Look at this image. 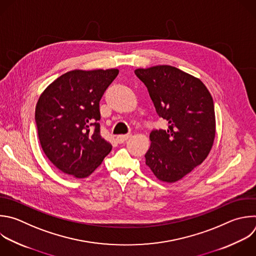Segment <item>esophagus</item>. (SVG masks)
Segmentation results:
<instances>
[{
    "mask_svg": "<svg viewBox=\"0 0 256 256\" xmlns=\"http://www.w3.org/2000/svg\"><path fill=\"white\" fill-rule=\"evenodd\" d=\"M130 136H132V134H120V136H118L116 140H118V144H122V142H124L126 140H128Z\"/></svg>",
    "mask_w": 256,
    "mask_h": 256,
    "instance_id": "esophagus-1",
    "label": "esophagus"
}]
</instances>
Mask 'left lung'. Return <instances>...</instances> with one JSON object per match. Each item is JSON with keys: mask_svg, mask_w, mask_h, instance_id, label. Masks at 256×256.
<instances>
[{"mask_svg": "<svg viewBox=\"0 0 256 256\" xmlns=\"http://www.w3.org/2000/svg\"><path fill=\"white\" fill-rule=\"evenodd\" d=\"M168 130H152L146 164L154 176L174 183L202 164L215 138L213 98L204 83L168 65L136 69Z\"/></svg>", "mask_w": 256, "mask_h": 256, "instance_id": "left-lung-1", "label": "left lung"}]
</instances>
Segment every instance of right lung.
I'll return each mask as SVG.
<instances>
[{"label":"right lung","mask_w":256,"mask_h":256,"mask_svg":"<svg viewBox=\"0 0 256 256\" xmlns=\"http://www.w3.org/2000/svg\"><path fill=\"white\" fill-rule=\"evenodd\" d=\"M118 69L72 70L53 81L39 98L35 122L43 152L61 172L86 178L110 154L100 136V102Z\"/></svg>","instance_id":"add662e5"}]
</instances>
